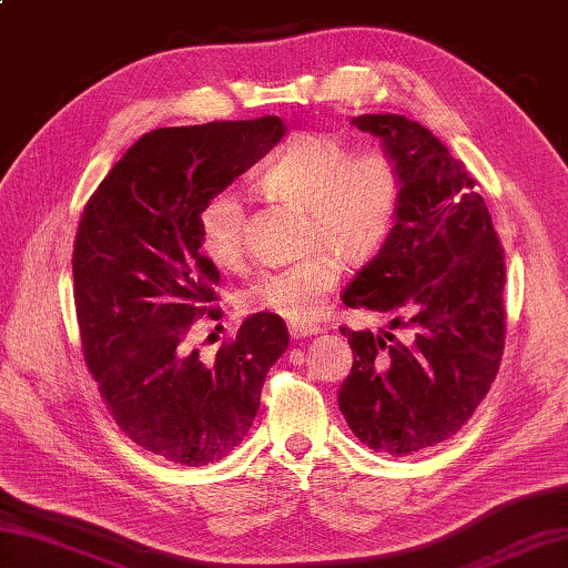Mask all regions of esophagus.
<instances>
[{"instance_id": "esophagus-1", "label": "esophagus", "mask_w": 568, "mask_h": 568, "mask_svg": "<svg viewBox=\"0 0 568 568\" xmlns=\"http://www.w3.org/2000/svg\"><path fill=\"white\" fill-rule=\"evenodd\" d=\"M322 329L317 327V324H305V322H293L291 324V334L293 339H305V336H315L320 334Z\"/></svg>"}]
</instances>
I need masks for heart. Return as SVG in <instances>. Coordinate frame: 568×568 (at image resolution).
I'll list each match as a JSON object with an SVG mask.
<instances>
[{"label":"heart","mask_w":568,"mask_h":568,"mask_svg":"<svg viewBox=\"0 0 568 568\" xmlns=\"http://www.w3.org/2000/svg\"><path fill=\"white\" fill-rule=\"evenodd\" d=\"M261 185L275 197L303 204L305 258L263 268L239 293L246 312H271L291 322L320 315L342 277V260L364 263L390 239L403 207V171L390 153H352L327 134L287 141L261 168ZM200 246L216 265H236L246 251V204L222 187L197 212Z\"/></svg>","instance_id":"1"}]
</instances>
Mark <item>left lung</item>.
<instances>
[{"instance_id": "8db88e82", "label": "left lung", "mask_w": 568, "mask_h": 568, "mask_svg": "<svg viewBox=\"0 0 568 568\" xmlns=\"http://www.w3.org/2000/svg\"><path fill=\"white\" fill-rule=\"evenodd\" d=\"M352 124L400 165L403 207L342 300L405 332L342 327L354 366L339 409L373 452L407 456L454 437L490 390L505 348V253L476 180L429 129L400 114Z\"/></svg>"}]
</instances>
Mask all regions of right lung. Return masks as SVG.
I'll return each mask as SVG.
<instances>
[{"instance_id": "1", "label": "right lung", "mask_w": 568, "mask_h": 568, "mask_svg": "<svg viewBox=\"0 0 568 568\" xmlns=\"http://www.w3.org/2000/svg\"><path fill=\"white\" fill-rule=\"evenodd\" d=\"M283 134L281 116L153 129L80 214L72 295L84 364L119 429L168 462L232 454L291 342L281 317L256 312L212 361L190 344L192 324L222 315V277L202 253L197 212Z\"/></svg>"}]
</instances>
